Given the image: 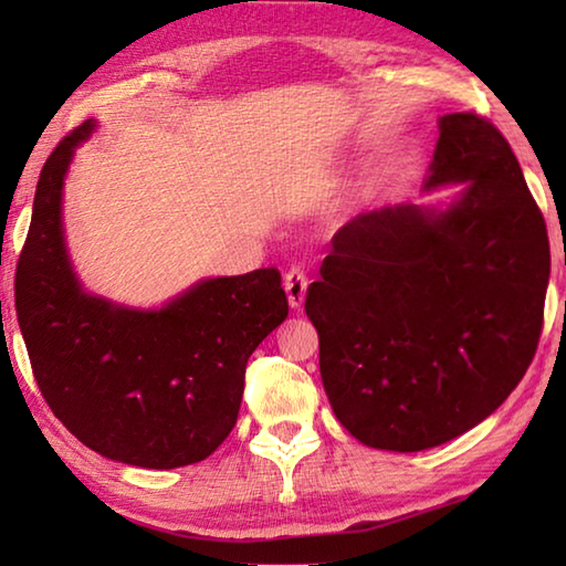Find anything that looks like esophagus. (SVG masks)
<instances>
[{
	"label": "esophagus",
	"mask_w": 566,
	"mask_h": 566,
	"mask_svg": "<svg viewBox=\"0 0 566 566\" xmlns=\"http://www.w3.org/2000/svg\"><path fill=\"white\" fill-rule=\"evenodd\" d=\"M306 274L300 266H292L290 272L284 274V292H286V300H290L292 310H302L304 304V296H306Z\"/></svg>",
	"instance_id": "34e87169"
}]
</instances>
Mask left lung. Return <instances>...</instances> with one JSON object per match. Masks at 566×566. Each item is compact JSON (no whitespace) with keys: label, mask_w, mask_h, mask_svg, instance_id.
<instances>
[{"label":"left lung","mask_w":566,"mask_h":566,"mask_svg":"<svg viewBox=\"0 0 566 566\" xmlns=\"http://www.w3.org/2000/svg\"><path fill=\"white\" fill-rule=\"evenodd\" d=\"M421 191L332 239L304 312L334 415L361 444L421 452L484 421L542 334L549 239L512 147L472 112L439 117Z\"/></svg>","instance_id":"obj_1"}]
</instances>
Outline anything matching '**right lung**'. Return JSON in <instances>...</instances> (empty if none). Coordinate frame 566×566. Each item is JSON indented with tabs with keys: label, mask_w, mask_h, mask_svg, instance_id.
Listing matches in <instances>:
<instances>
[{
	"label": "right lung",
	"mask_w": 566,
	"mask_h": 566,
	"mask_svg": "<svg viewBox=\"0 0 566 566\" xmlns=\"http://www.w3.org/2000/svg\"><path fill=\"white\" fill-rule=\"evenodd\" d=\"M97 119L42 167L17 264L19 329L46 405L94 452L142 469L207 459L237 424L247 359L290 314L282 276H207L161 306L84 290L64 234V179Z\"/></svg>",
	"instance_id": "obj_1"
}]
</instances>
